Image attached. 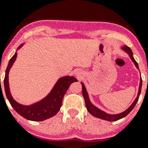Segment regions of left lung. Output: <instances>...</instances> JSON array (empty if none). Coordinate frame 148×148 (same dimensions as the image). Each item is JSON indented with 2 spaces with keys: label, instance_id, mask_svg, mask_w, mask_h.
Masks as SVG:
<instances>
[{
  "label": "left lung",
  "instance_id": "obj_1",
  "mask_svg": "<svg viewBox=\"0 0 148 148\" xmlns=\"http://www.w3.org/2000/svg\"><path fill=\"white\" fill-rule=\"evenodd\" d=\"M121 48H122V49H124L125 52H127V54L129 55V56H130V58H131V60L133 61V62L134 63V64H135L136 66V67L138 69V64H137V62L136 61V60L133 58V53H132V51H131V49H130V48L126 45H124ZM82 95H83V97H84V101H85L86 108H87V110H88L89 113H90L91 115H92L93 116H95V117H96V118L106 120V121H117V120H119V119H121L125 117V116H126L127 115L129 114V113H130V111H131L134 108L135 105L136 104L137 101H138V98H139V95H140L141 90H142V78H141L138 95H137V97H136V99H135V101H134L133 104H132V105L130 106V108H128L127 110H125V112H123V113H119V114H116V115L108 114V113H104V111H101V110L98 109L97 108H95L94 105H92V104H91V102L90 101V99H89V97H88V94H87L85 87H84V85L83 84V83H82Z\"/></svg>",
  "mask_w": 148,
  "mask_h": 148
}]
</instances>
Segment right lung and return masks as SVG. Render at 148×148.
I'll return each mask as SVG.
<instances>
[{
    "mask_svg": "<svg viewBox=\"0 0 148 148\" xmlns=\"http://www.w3.org/2000/svg\"><path fill=\"white\" fill-rule=\"evenodd\" d=\"M17 53H15L10 60L3 80L5 92L10 104L18 114L30 121H44L50 117H53L59 111L62 104L63 98L64 96L66 90H68L72 83L77 82L76 78L70 76L63 77L58 80L49 95L44 100L32 106L21 105L17 103L12 97L10 92V87H9V82H8L9 71L14 61H15Z\"/></svg>",
    "mask_w": 148,
    "mask_h": 148,
    "instance_id": "add662e5",
    "label": "right lung"
}]
</instances>
